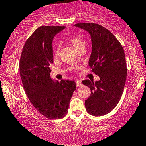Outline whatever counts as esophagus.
I'll use <instances>...</instances> for the list:
<instances>
[{"label":"esophagus","instance_id":"1","mask_svg":"<svg viewBox=\"0 0 146 146\" xmlns=\"http://www.w3.org/2000/svg\"><path fill=\"white\" fill-rule=\"evenodd\" d=\"M76 87H81L83 84H82V83L80 81H76Z\"/></svg>","mask_w":146,"mask_h":146}]
</instances>
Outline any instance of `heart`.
Returning a JSON list of instances; mask_svg holds the SVG:
<instances>
[{"mask_svg": "<svg viewBox=\"0 0 146 146\" xmlns=\"http://www.w3.org/2000/svg\"><path fill=\"white\" fill-rule=\"evenodd\" d=\"M67 40L70 42L71 45H72L74 48H76V50L79 51L82 48H85V41L81 36L77 35V34H72L70 35L67 38ZM60 45H57V46L56 47L54 53L56 55H58L59 54V50H60ZM73 70L74 68H72Z\"/></svg>", "mask_w": 146, "mask_h": 146, "instance_id": "heart-1", "label": "heart"}]
</instances>
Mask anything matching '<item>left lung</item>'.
Segmentation results:
<instances>
[{"label": "left lung", "instance_id": "left-lung-1", "mask_svg": "<svg viewBox=\"0 0 146 146\" xmlns=\"http://www.w3.org/2000/svg\"><path fill=\"white\" fill-rule=\"evenodd\" d=\"M89 32L92 53L89 65L99 76V81H82L89 87L91 94L85 101L87 112L93 116L108 114L120 101L127 76L123 48L112 32L99 24L81 23L74 25Z\"/></svg>", "mask_w": 146, "mask_h": 146}]
</instances>
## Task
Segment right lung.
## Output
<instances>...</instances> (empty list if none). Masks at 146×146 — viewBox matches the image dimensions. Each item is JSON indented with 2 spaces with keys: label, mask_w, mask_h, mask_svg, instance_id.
<instances>
[{
  "label": "right lung",
  "mask_w": 146,
  "mask_h": 146,
  "mask_svg": "<svg viewBox=\"0 0 146 146\" xmlns=\"http://www.w3.org/2000/svg\"><path fill=\"white\" fill-rule=\"evenodd\" d=\"M65 26H40L25 43L19 68L23 86L34 107L47 119H59L68 113L76 90L74 81H54L50 65L53 63L52 40Z\"/></svg>",
  "instance_id": "add662e5"
}]
</instances>
